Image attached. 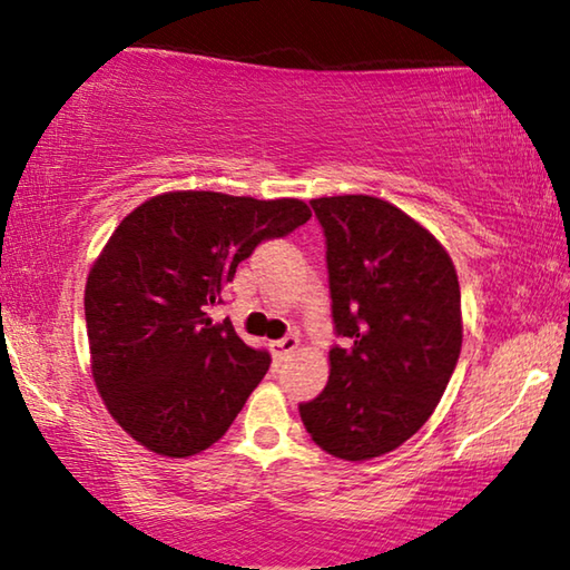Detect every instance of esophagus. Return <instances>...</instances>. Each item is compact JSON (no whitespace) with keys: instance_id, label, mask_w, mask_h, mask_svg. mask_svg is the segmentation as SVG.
Wrapping results in <instances>:
<instances>
[{"instance_id":"34e87169","label":"esophagus","mask_w":570,"mask_h":570,"mask_svg":"<svg viewBox=\"0 0 570 570\" xmlns=\"http://www.w3.org/2000/svg\"><path fill=\"white\" fill-rule=\"evenodd\" d=\"M296 346H298V336L288 334V336H284V340L272 342V352L278 356V360H284V356L292 354V352L296 350Z\"/></svg>"}]
</instances>
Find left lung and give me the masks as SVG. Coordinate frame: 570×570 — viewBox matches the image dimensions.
I'll return each mask as SVG.
<instances>
[{"mask_svg": "<svg viewBox=\"0 0 570 570\" xmlns=\"http://www.w3.org/2000/svg\"><path fill=\"white\" fill-rule=\"evenodd\" d=\"M312 208L346 344L330 352V382L298 414L324 452L362 462L407 442L445 394L462 346L458 272L445 246L387 200L332 196Z\"/></svg>", "mask_w": 570, "mask_h": 570, "instance_id": "left-lung-1", "label": "left lung"}]
</instances>
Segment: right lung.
Returning a JSON list of instances; mask_svg holds the SVG:
<instances>
[{
    "instance_id": "add662e5",
    "label": "right lung",
    "mask_w": 570,
    "mask_h": 570,
    "mask_svg": "<svg viewBox=\"0 0 570 570\" xmlns=\"http://www.w3.org/2000/svg\"><path fill=\"white\" fill-rule=\"evenodd\" d=\"M308 218L298 198L168 190L112 230L85 284V322L92 380L135 442L190 458L226 435L272 356L206 308L262 240Z\"/></svg>"
}]
</instances>
